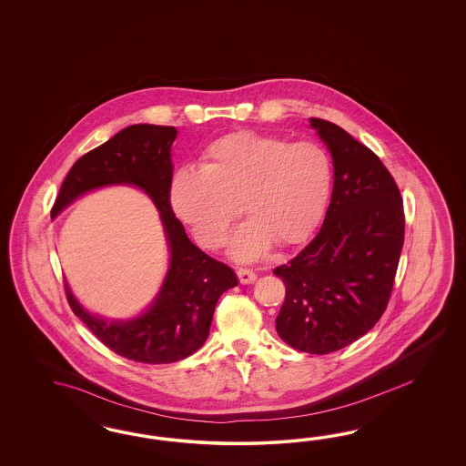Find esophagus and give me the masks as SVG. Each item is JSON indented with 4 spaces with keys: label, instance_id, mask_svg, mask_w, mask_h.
I'll list each match as a JSON object with an SVG mask.
<instances>
[{
    "label": "esophagus",
    "instance_id": "1",
    "mask_svg": "<svg viewBox=\"0 0 466 466\" xmlns=\"http://www.w3.org/2000/svg\"><path fill=\"white\" fill-rule=\"evenodd\" d=\"M238 277H239V282L242 285H249V283H253L256 280V273L248 268L238 269Z\"/></svg>",
    "mask_w": 466,
    "mask_h": 466
}]
</instances>
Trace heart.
<instances>
[{
  "mask_svg": "<svg viewBox=\"0 0 466 466\" xmlns=\"http://www.w3.org/2000/svg\"><path fill=\"white\" fill-rule=\"evenodd\" d=\"M329 184L331 162L321 145L238 131L208 145L201 169L179 170L170 197L208 248L224 242L240 205L249 220L232 234L230 254L249 261L271 240L290 246L304 239L325 208Z\"/></svg>",
  "mask_w": 466,
  "mask_h": 466,
  "instance_id": "heart-1",
  "label": "heart"
}]
</instances>
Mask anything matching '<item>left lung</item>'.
<instances>
[{
	"instance_id": "obj_1",
	"label": "left lung",
	"mask_w": 466,
	"mask_h": 466,
	"mask_svg": "<svg viewBox=\"0 0 466 466\" xmlns=\"http://www.w3.org/2000/svg\"><path fill=\"white\" fill-rule=\"evenodd\" d=\"M333 158V191L314 239L273 273L285 283L279 337L300 352H337L380 321L405 239L403 199L380 157L318 117Z\"/></svg>"
}]
</instances>
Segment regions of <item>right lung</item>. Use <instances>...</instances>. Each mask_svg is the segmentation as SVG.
Returning <instances> with one entry per match:
<instances>
[{"label":"right lung","instance_id":"obj_1","mask_svg":"<svg viewBox=\"0 0 466 466\" xmlns=\"http://www.w3.org/2000/svg\"><path fill=\"white\" fill-rule=\"evenodd\" d=\"M177 129L133 125L80 157L59 187L51 217L106 186H133L158 210L169 248V268L150 306L129 319H107L85 309L65 283L71 310L113 352L143 364H170L197 352L210 333L220 296L238 285L234 269L210 258L186 236L170 208V148Z\"/></svg>","mask_w":466,"mask_h":466}]
</instances>
